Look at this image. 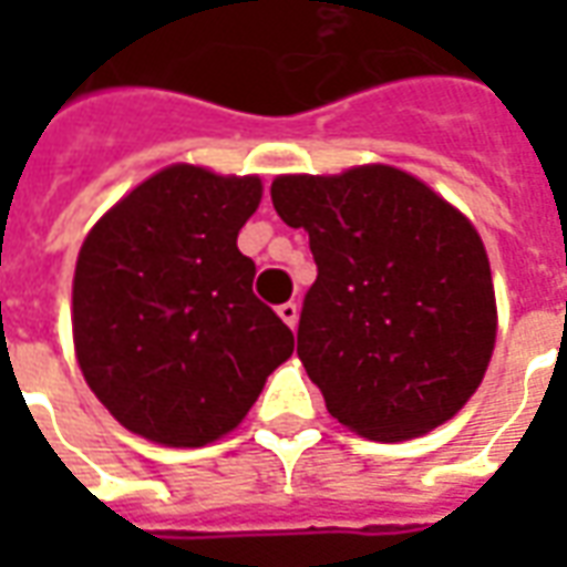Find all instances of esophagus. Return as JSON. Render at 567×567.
<instances>
[{
    "label": "esophagus",
    "mask_w": 567,
    "mask_h": 567,
    "mask_svg": "<svg viewBox=\"0 0 567 567\" xmlns=\"http://www.w3.org/2000/svg\"><path fill=\"white\" fill-rule=\"evenodd\" d=\"M279 319H282L288 328H295L297 319H300V307H297V303H282V307H279Z\"/></svg>",
    "instance_id": "obj_1"
}]
</instances>
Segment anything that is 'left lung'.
<instances>
[{"mask_svg": "<svg viewBox=\"0 0 567 567\" xmlns=\"http://www.w3.org/2000/svg\"><path fill=\"white\" fill-rule=\"evenodd\" d=\"M272 206L309 234L319 279L297 355L340 425L398 443L450 422L498 337L488 255L471 218L389 163L276 175Z\"/></svg>", "mask_w": 567, "mask_h": 567, "instance_id": "8db88e82", "label": "left lung"}]
</instances>
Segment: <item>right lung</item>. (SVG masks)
<instances>
[{
  "mask_svg": "<svg viewBox=\"0 0 567 567\" xmlns=\"http://www.w3.org/2000/svg\"><path fill=\"white\" fill-rule=\"evenodd\" d=\"M260 175L169 163L93 224L72 279V343L100 404L140 437L194 450L230 434L295 333L251 295L236 248Z\"/></svg>",
  "mask_w": 567,
  "mask_h": 567,
  "instance_id": "1",
  "label": "right lung"
}]
</instances>
